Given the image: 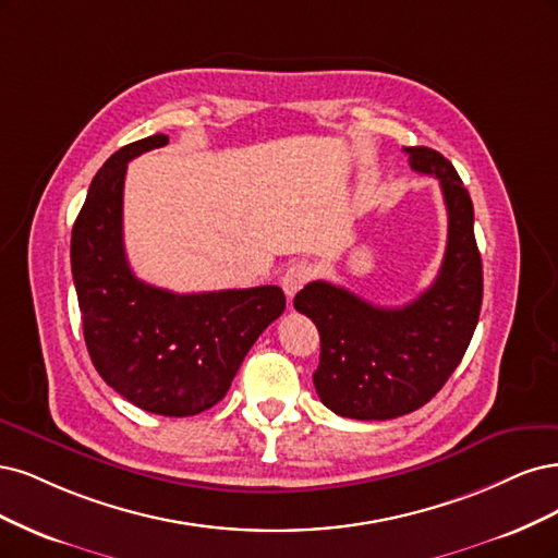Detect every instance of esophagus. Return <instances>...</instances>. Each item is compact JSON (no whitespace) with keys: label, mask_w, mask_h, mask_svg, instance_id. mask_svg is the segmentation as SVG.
Instances as JSON below:
<instances>
[{"label":"esophagus","mask_w":558,"mask_h":558,"mask_svg":"<svg viewBox=\"0 0 558 558\" xmlns=\"http://www.w3.org/2000/svg\"><path fill=\"white\" fill-rule=\"evenodd\" d=\"M311 264L308 262H294L292 266H287V271L280 278L282 292L287 299H294V294L301 290V287L311 280Z\"/></svg>","instance_id":"esophagus-1"}]
</instances>
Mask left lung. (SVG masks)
I'll return each instance as SVG.
<instances>
[{
	"mask_svg": "<svg viewBox=\"0 0 558 558\" xmlns=\"http://www.w3.org/2000/svg\"><path fill=\"white\" fill-rule=\"evenodd\" d=\"M403 150L417 173L438 178L447 206V247L434 284L401 308H380L325 280L294 296V308L319 331V399L350 420H393L428 403L459 366L480 319L471 194L438 150Z\"/></svg>",
	"mask_w": 558,
	"mask_h": 558,
	"instance_id": "8db88e82",
	"label": "left lung"
}]
</instances>
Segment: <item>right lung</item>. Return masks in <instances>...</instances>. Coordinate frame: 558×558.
<instances>
[{
    "label": "right lung",
    "mask_w": 558,
    "mask_h": 558,
    "mask_svg": "<svg viewBox=\"0 0 558 558\" xmlns=\"http://www.w3.org/2000/svg\"><path fill=\"white\" fill-rule=\"evenodd\" d=\"M155 134L120 148L93 178L71 231V274L89 359L122 399L190 417L225 399L259 333L284 311L276 284L173 294L138 280L122 243L128 161L161 148Z\"/></svg>",
    "instance_id": "add662e5"
}]
</instances>
